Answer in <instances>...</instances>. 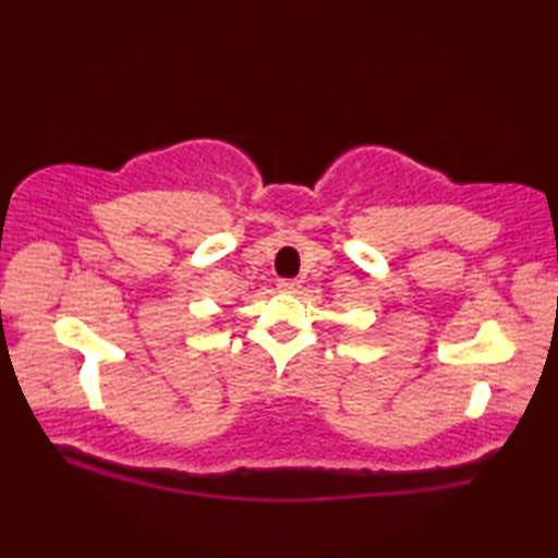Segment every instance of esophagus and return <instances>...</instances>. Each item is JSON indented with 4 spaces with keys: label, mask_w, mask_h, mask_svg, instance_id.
<instances>
[{
    "label": "esophagus",
    "mask_w": 558,
    "mask_h": 558,
    "mask_svg": "<svg viewBox=\"0 0 558 558\" xmlns=\"http://www.w3.org/2000/svg\"><path fill=\"white\" fill-rule=\"evenodd\" d=\"M278 288H280L282 292H298V290H300V280L282 278V280H278Z\"/></svg>",
    "instance_id": "1"
}]
</instances>
